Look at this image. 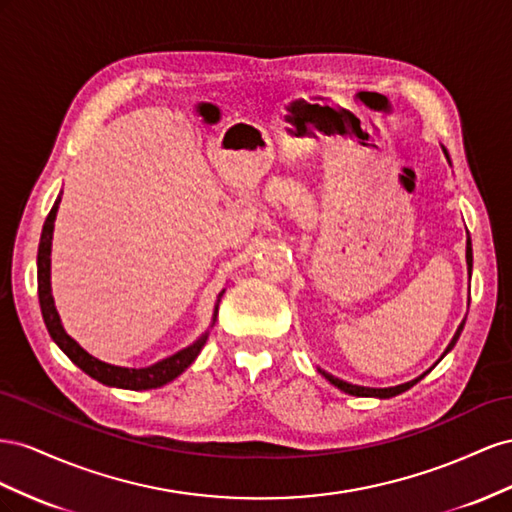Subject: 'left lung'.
Here are the masks:
<instances>
[{"label": "left lung", "instance_id": "8db88e82", "mask_svg": "<svg viewBox=\"0 0 512 512\" xmlns=\"http://www.w3.org/2000/svg\"><path fill=\"white\" fill-rule=\"evenodd\" d=\"M444 154H446V158H448V152H446V150H444ZM448 163H450V160H448ZM465 259H467V270L472 272V242H470V238H467V246H465ZM463 324H465V321H463ZM463 324L459 326L455 337H452V341H450L448 349L444 352V356H446V354L450 352V349L455 347V343L459 341ZM319 373L324 375L332 386H337L339 390H343V392H347V394H354V397H375V399H392V397H397V394H401V392H405V390H410L414 384L420 382L422 377H425V375H420V377L414 379V382H407V384H401V386H392V388H369V386H356V384L343 382V379L334 377V375H330V373H326V371H321V369H319Z\"/></svg>", "mask_w": 512, "mask_h": 512}]
</instances>
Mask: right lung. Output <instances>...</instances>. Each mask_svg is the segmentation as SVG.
Listing matches in <instances>:
<instances>
[{"mask_svg":"<svg viewBox=\"0 0 512 512\" xmlns=\"http://www.w3.org/2000/svg\"><path fill=\"white\" fill-rule=\"evenodd\" d=\"M60 201H62V193L57 195V199L53 203V208L45 221V227H42V236H40V244H38V300H40L42 319H45L51 339L72 362L77 364L81 371H85L87 375L94 377L96 382L105 384V386L124 388V390H150V388H160V386L173 382L175 377L182 375L195 362V358L199 356L203 345H206V341L210 337V330L203 332L197 341L180 349V352H175L173 356L163 358L160 362L150 364V367H143V369L115 367V364L102 362V360L94 358L92 354H87L85 349L64 330L60 313H57V309H55V300H53V291H51V242H53L55 216H57V208H60ZM223 294H225V289L216 298L210 328L216 321L218 302H221Z\"/></svg>","mask_w":512,"mask_h":512,"instance_id":"obj_1","label":"right lung"}]
</instances>
